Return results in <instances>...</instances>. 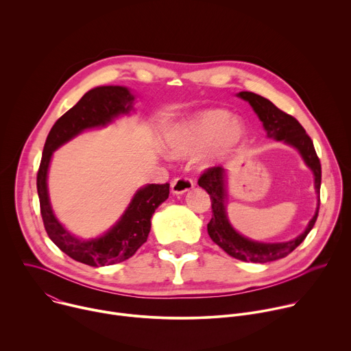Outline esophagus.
<instances>
[{
    "mask_svg": "<svg viewBox=\"0 0 351 351\" xmlns=\"http://www.w3.org/2000/svg\"><path fill=\"white\" fill-rule=\"evenodd\" d=\"M193 180L187 176H179L176 179L172 180L171 183V190L173 194H183L186 191H189L193 187Z\"/></svg>",
    "mask_w": 351,
    "mask_h": 351,
    "instance_id": "34e87169",
    "label": "esophagus"
}]
</instances>
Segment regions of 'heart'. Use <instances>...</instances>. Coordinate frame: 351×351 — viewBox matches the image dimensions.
<instances>
[{
	"instance_id": "obj_1",
	"label": "heart",
	"mask_w": 351,
	"mask_h": 351,
	"mask_svg": "<svg viewBox=\"0 0 351 351\" xmlns=\"http://www.w3.org/2000/svg\"><path fill=\"white\" fill-rule=\"evenodd\" d=\"M244 134V125L229 111L211 108L171 126L164 134V145L176 157L194 156L213 147V157L221 158L240 144Z\"/></svg>"
}]
</instances>
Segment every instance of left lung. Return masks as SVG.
<instances>
[{
    "mask_svg": "<svg viewBox=\"0 0 351 351\" xmlns=\"http://www.w3.org/2000/svg\"><path fill=\"white\" fill-rule=\"evenodd\" d=\"M240 98L248 101L253 107L260 121L263 122L267 136L283 141L298 149L304 162L314 172L315 176V190L318 193V206L313 219L308 222L306 230L297 236L295 239L285 243H260L250 240L239 234L228 221L226 217V171L222 167H213L204 171V173L198 179V186L206 189L211 197L213 218L207 225V230L214 243H217L225 253L230 257L252 261V263H271L280 260L289 256L293 250L303 243L310 230L314 228V223L318 218L319 211V187H321V162L315 153L311 137L306 133L304 128L298 123L295 118L283 112L276 106H274L269 99L252 93L241 91L237 94Z\"/></svg>",
    "mask_w": 351,
    "mask_h": 351,
    "instance_id": "left-lung-1",
    "label": "left lung"
}]
</instances>
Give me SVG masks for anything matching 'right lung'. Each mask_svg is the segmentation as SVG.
Here are the masks:
<instances>
[{"label": "right lung", "mask_w": 351, "mask_h": 351, "mask_svg": "<svg viewBox=\"0 0 351 351\" xmlns=\"http://www.w3.org/2000/svg\"><path fill=\"white\" fill-rule=\"evenodd\" d=\"M134 95L122 86H101L87 91L79 103L65 112L49 130L37 172L40 213L45 232L61 252L90 267H104L122 263L147 241L152 229V217L169 195V183L147 184L137 190L121 219L104 236L80 240L72 236L56 218L49 204L47 173L53 153L58 147L86 129L106 126L114 118L129 114Z\"/></svg>", "instance_id": "add662e5"}]
</instances>
